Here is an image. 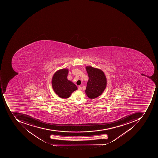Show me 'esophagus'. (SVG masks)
Listing matches in <instances>:
<instances>
[{"label": "esophagus", "instance_id": "1", "mask_svg": "<svg viewBox=\"0 0 158 158\" xmlns=\"http://www.w3.org/2000/svg\"><path fill=\"white\" fill-rule=\"evenodd\" d=\"M78 90H80V91H81V87L80 86H79L78 88Z\"/></svg>", "mask_w": 158, "mask_h": 158}]
</instances>
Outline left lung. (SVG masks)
Masks as SVG:
<instances>
[{
    "label": "left lung",
    "instance_id": "obj_1",
    "mask_svg": "<svg viewBox=\"0 0 158 158\" xmlns=\"http://www.w3.org/2000/svg\"><path fill=\"white\" fill-rule=\"evenodd\" d=\"M89 80L87 84L85 93L88 97L94 99L100 96L106 86V78L102 71L91 66L86 68Z\"/></svg>",
    "mask_w": 158,
    "mask_h": 158
}]
</instances>
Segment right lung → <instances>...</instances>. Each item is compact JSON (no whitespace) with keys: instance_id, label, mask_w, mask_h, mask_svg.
<instances>
[{"instance_id":"obj_1","label":"right lung","mask_w":158,"mask_h":158,"mask_svg":"<svg viewBox=\"0 0 158 158\" xmlns=\"http://www.w3.org/2000/svg\"><path fill=\"white\" fill-rule=\"evenodd\" d=\"M68 73L67 69H61L54 74L52 79L53 89L61 98H68L77 89V86L67 79Z\"/></svg>"}]
</instances>
